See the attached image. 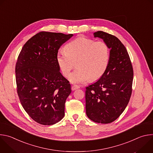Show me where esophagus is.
Segmentation results:
<instances>
[{
    "instance_id": "34e87169",
    "label": "esophagus",
    "mask_w": 153,
    "mask_h": 153,
    "mask_svg": "<svg viewBox=\"0 0 153 153\" xmlns=\"http://www.w3.org/2000/svg\"><path fill=\"white\" fill-rule=\"evenodd\" d=\"M79 86H77V85H73V86H71V90H72V91H74V90H77V89H79Z\"/></svg>"
}]
</instances>
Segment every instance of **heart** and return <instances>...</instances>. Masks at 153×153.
<instances>
[{
    "label": "heart",
    "mask_w": 153,
    "mask_h": 153,
    "mask_svg": "<svg viewBox=\"0 0 153 153\" xmlns=\"http://www.w3.org/2000/svg\"><path fill=\"white\" fill-rule=\"evenodd\" d=\"M56 56L59 67L65 77H68L76 63L77 69L69 76L71 83H83L100 78L106 70L110 60V49L102 41L79 37Z\"/></svg>",
    "instance_id": "b5f03b06"
}]
</instances>
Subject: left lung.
<instances>
[{
    "label": "left lung",
    "mask_w": 153,
    "mask_h": 153,
    "mask_svg": "<svg viewBox=\"0 0 153 153\" xmlns=\"http://www.w3.org/2000/svg\"><path fill=\"white\" fill-rule=\"evenodd\" d=\"M94 37L108 45L110 60L106 71L86 87V114L94 122L111 123L126 108L132 93L133 69L125 47L114 36L99 31Z\"/></svg>",
    "instance_id": "left-lung-1"
}]
</instances>
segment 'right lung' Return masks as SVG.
<instances>
[{
  "instance_id": "add662e5",
  "label": "right lung",
  "mask_w": 153,
  "mask_h": 153,
  "mask_svg": "<svg viewBox=\"0 0 153 153\" xmlns=\"http://www.w3.org/2000/svg\"><path fill=\"white\" fill-rule=\"evenodd\" d=\"M73 34L40 32L22 49L16 65L20 102L36 122L51 125L65 115V103L71 92L69 81L60 72L56 60L61 45Z\"/></svg>"
}]
</instances>
